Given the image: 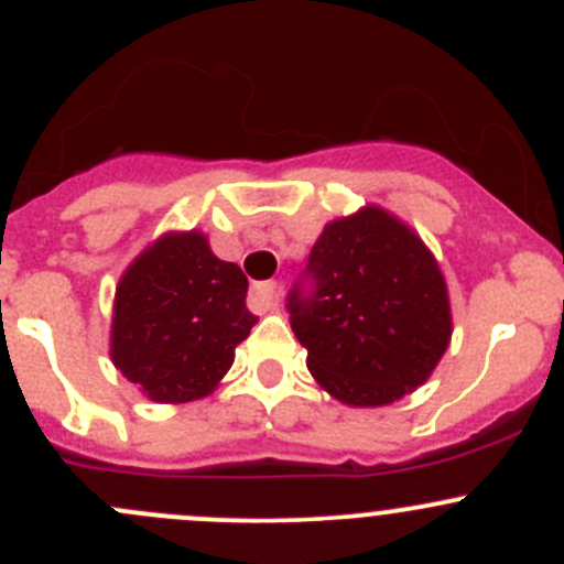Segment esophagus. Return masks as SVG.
I'll use <instances>...</instances> for the list:
<instances>
[{"mask_svg":"<svg viewBox=\"0 0 564 564\" xmlns=\"http://www.w3.org/2000/svg\"><path fill=\"white\" fill-rule=\"evenodd\" d=\"M281 300V283L267 281V283H256L253 286V303L261 305V308H272Z\"/></svg>","mask_w":564,"mask_h":564,"instance_id":"esophagus-1","label":"esophagus"}]
</instances>
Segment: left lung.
<instances>
[{
    "label": "left lung",
    "mask_w": 564,
    "mask_h": 564,
    "mask_svg": "<svg viewBox=\"0 0 564 564\" xmlns=\"http://www.w3.org/2000/svg\"><path fill=\"white\" fill-rule=\"evenodd\" d=\"M286 311L316 382L351 406H382L420 388L451 344L434 256L377 207L322 231Z\"/></svg>",
    "instance_id": "left-lung-1"
}]
</instances>
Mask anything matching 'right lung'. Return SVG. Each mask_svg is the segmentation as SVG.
I'll return each instance as SVG.
<instances>
[{"mask_svg":"<svg viewBox=\"0 0 564 564\" xmlns=\"http://www.w3.org/2000/svg\"><path fill=\"white\" fill-rule=\"evenodd\" d=\"M246 294L240 267L220 261L198 231L163 237L117 286L113 366L152 401L207 395L256 324Z\"/></svg>","mask_w":564,"mask_h":564,"instance_id":"add662e5","label":"right lung"}]
</instances>
